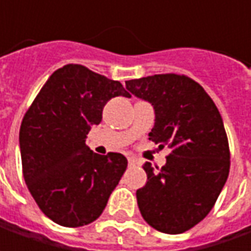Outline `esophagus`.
<instances>
[{"label":"esophagus","mask_w":251,"mask_h":251,"mask_svg":"<svg viewBox=\"0 0 251 251\" xmlns=\"http://www.w3.org/2000/svg\"><path fill=\"white\" fill-rule=\"evenodd\" d=\"M137 162H138V160L135 159V158H132V156H130V158H128V165H130V166L137 165Z\"/></svg>","instance_id":"esophagus-1"}]
</instances>
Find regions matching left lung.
Masks as SVG:
<instances>
[{"instance_id": "1", "label": "left lung", "mask_w": 251, "mask_h": 251, "mask_svg": "<svg viewBox=\"0 0 251 251\" xmlns=\"http://www.w3.org/2000/svg\"><path fill=\"white\" fill-rule=\"evenodd\" d=\"M126 88L152 104L150 140L170 150L165 166H142L148 181L137 190L141 215L159 232L183 233L207 217L226 183L230 155L222 117L204 88L184 75H151L126 81Z\"/></svg>"}]
</instances>
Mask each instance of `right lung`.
<instances>
[{
  "instance_id": "1",
  "label": "right lung",
  "mask_w": 251,
  "mask_h": 251,
  "mask_svg": "<svg viewBox=\"0 0 251 251\" xmlns=\"http://www.w3.org/2000/svg\"><path fill=\"white\" fill-rule=\"evenodd\" d=\"M116 96H128L119 81L68 64L51 74L25 114L19 130L25 181L44 215L61 226H83L100 217L127 169L121 153L101 156L85 142Z\"/></svg>"
}]
</instances>
